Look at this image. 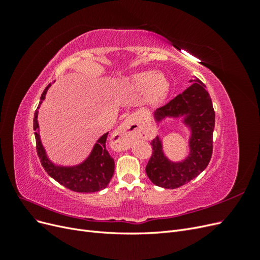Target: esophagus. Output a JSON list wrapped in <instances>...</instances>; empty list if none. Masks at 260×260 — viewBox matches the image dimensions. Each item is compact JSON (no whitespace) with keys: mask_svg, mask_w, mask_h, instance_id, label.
<instances>
[{"mask_svg":"<svg viewBox=\"0 0 260 260\" xmlns=\"http://www.w3.org/2000/svg\"><path fill=\"white\" fill-rule=\"evenodd\" d=\"M142 135L143 132L140 125L135 121V119L129 118L118 128L117 132L115 133L116 147L119 149L127 148L133 140L140 138Z\"/></svg>","mask_w":260,"mask_h":260,"instance_id":"1","label":"esophagus"}]
</instances>
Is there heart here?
I'll list each match as a JSON object with an SVG mask.
<instances>
[{
	"mask_svg": "<svg viewBox=\"0 0 260 260\" xmlns=\"http://www.w3.org/2000/svg\"><path fill=\"white\" fill-rule=\"evenodd\" d=\"M131 84L138 90L146 89V99L151 104L161 102L169 90L166 78L154 72H143L135 75L131 78Z\"/></svg>",
	"mask_w": 260,
	"mask_h": 260,
	"instance_id": "b5f03b06",
	"label": "heart"
}]
</instances>
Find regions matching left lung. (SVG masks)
I'll return each instance as SVG.
<instances>
[{"label": "left lung", "instance_id": "8db88e82", "mask_svg": "<svg viewBox=\"0 0 260 260\" xmlns=\"http://www.w3.org/2000/svg\"><path fill=\"white\" fill-rule=\"evenodd\" d=\"M191 81H194L191 86L167 104L157 108L154 114L157 121L162 120L165 117L184 115V122L192 130L191 153L182 162H171L165 157L158 137L151 142L153 152L145 171L149 180L157 186L177 188L186 184L208 166L211 158L215 111L205 84L198 78Z\"/></svg>", "mask_w": 260, "mask_h": 260}]
</instances>
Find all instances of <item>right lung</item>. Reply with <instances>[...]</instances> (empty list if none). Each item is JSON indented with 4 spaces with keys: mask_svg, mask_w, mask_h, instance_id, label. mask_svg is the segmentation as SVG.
<instances>
[{
    "mask_svg": "<svg viewBox=\"0 0 260 260\" xmlns=\"http://www.w3.org/2000/svg\"><path fill=\"white\" fill-rule=\"evenodd\" d=\"M50 85L51 84H49L44 89L40 98L39 106H40L42 101L45 99V94L48 92ZM39 106L34 117L35 131L39 128L37 119ZM35 136L37 143V153L39 159L41 161L42 167L48 172V175L54 180H56L58 183L74 192L81 193L98 192L107 186L115 170V162L113 157L109 155L106 149V140L108 133H105L103 137L100 138L98 143L94 146L91 155L89 156V158L81 165H79V166L76 167L55 166L54 164H52L48 159V157H46L39 133L35 132Z\"/></svg>",
    "mask_w": 260,
    "mask_h": 260,
    "instance_id": "right-lung-1",
    "label": "right lung"
}]
</instances>
